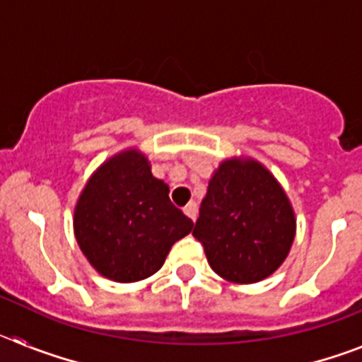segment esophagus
<instances>
[{"mask_svg": "<svg viewBox=\"0 0 362 362\" xmlns=\"http://www.w3.org/2000/svg\"><path fill=\"white\" fill-rule=\"evenodd\" d=\"M183 212H185V216L190 217L192 221H196V217H197V204L194 203V201H190V203H188L187 206H185V209H183Z\"/></svg>", "mask_w": 362, "mask_h": 362, "instance_id": "34e87169", "label": "esophagus"}]
</instances>
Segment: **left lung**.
Returning <instances> with one entry per match:
<instances>
[{
    "label": "left lung",
    "mask_w": 362,
    "mask_h": 362,
    "mask_svg": "<svg viewBox=\"0 0 362 362\" xmlns=\"http://www.w3.org/2000/svg\"><path fill=\"white\" fill-rule=\"evenodd\" d=\"M192 233L217 276L250 284L283 264L296 238V214L261 163L233 158L214 172Z\"/></svg>",
    "instance_id": "left-lung-1"
}]
</instances>
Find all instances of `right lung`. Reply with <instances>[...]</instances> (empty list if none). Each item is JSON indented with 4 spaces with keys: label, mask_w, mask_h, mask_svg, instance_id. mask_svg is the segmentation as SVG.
<instances>
[{
    "label": "right lung",
    "mask_w": 362,
    "mask_h": 362,
    "mask_svg": "<svg viewBox=\"0 0 362 362\" xmlns=\"http://www.w3.org/2000/svg\"><path fill=\"white\" fill-rule=\"evenodd\" d=\"M168 192L134 148L92 174L74 210V233L101 276L117 283L146 279L163 267L172 245L192 232L194 223Z\"/></svg>",
    "instance_id": "add662e5"
}]
</instances>
